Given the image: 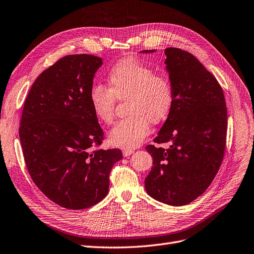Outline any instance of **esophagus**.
<instances>
[{"instance_id": "obj_1", "label": "esophagus", "mask_w": 254, "mask_h": 254, "mask_svg": "<svg viewBox=\"0 0 254 254\" xmlns=\"http://www.w3.org/2000/svg\"><path fill=\"white\" fill-rule=\"evenodd\" d=\"M134 151L132 149H124L123 150V155L124 156H130Z\"/></svg>"}]
</instances>
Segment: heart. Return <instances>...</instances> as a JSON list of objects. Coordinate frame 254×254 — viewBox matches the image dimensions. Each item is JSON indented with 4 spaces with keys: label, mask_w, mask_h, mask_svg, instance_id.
Returning <instances> with one entry per match:
<instances>
[{
    "label": "heart",
    "mask_w": 254,
    "mask_h": 254,
    "mask_svg": "<svg viewBox=\"0 0 254 254\" xmlns=\"http://www.w3.org/2000/svg\"><path fill=\"white\" fill-rule=\"evenodd\" d=\"M127 118L110 132L112 144L133 148L150 131V122L160 124L167 119L174 104L173 86L169 78L134 59H126L113 66L107 74V87L94 85L89 92L90 108L103 124L115 121L117 101H125Z\"/></svg>",
    "instance_id": "b5f03b06"
}]
</instances>
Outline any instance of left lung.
Masks as SVG:
<instances>
[{
  "label": "left lung",
  "instance_id": "left-lung-1",
  "mask_svg": "<svg viewBox=\"0 0 254 254\" xmlns=\"http://www.w3.org/2000/svg\"><path fill=\"white\" fill-rule=\"evenodd\" d=\"M165 55L174 104L153 142L169 147L146 146L153 166L145 188L162 203L184 206L204 193L221 167L227 107L221 85L194 56L174 47Z\"/></svg>",
  "mask_w": 254,
  "mask_h": 254
}]
</instances>
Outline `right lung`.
Here are the masks:
<instances>
[{"label": "right lung", "instance_id": "1", "mask_svg": "<svg viewBox=\"0 0 254 254\" xmlns=\"http://www.w3.org/2000/svg\"><path fill=\"white\" fill-rule=\"evenodd\" d=\"M102 59L70 55L44 70L24 103L19 135L26 167L37 187L59 206L81 210L107 195L109 174L123 159L103 150L104 132L89 92Z\"/></svg>", "mask_w": 254, "mask_h": 254}]
</instances>
